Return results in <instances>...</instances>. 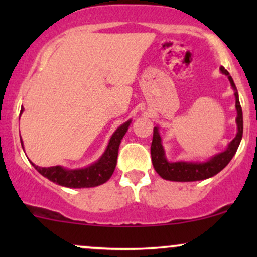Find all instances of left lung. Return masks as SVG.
I'll return each instance as SVG.
<instances>
[{
    "label": "left lung",
    "mask_w": 257,
    "mask_h": 257,
    "mask_svg": "<svg viewBox=\"0 0 257 257\" xmlns=\"http://www.w3.org/2000/svg\"><path fill=\"white\" fill-rule=\"evenodd\" d=\"M220 71L227 76L229 83H231L232 89L234 90L235 98V110H237V134L228 146L226 147L225 151L217 153L204 162H187V161H178L170 162L168 161L164 147L162 145V138L159 134L158 126L153 128V138L151 144V157L152 164L158 175L164 180L178 182H190V181H199V180H205L216 175L225 168L227 164L231 162L233 156L237 152L238 147L243 137V112H241L239 96H238L237 88H235L233 78L223 66L220 67Z\"/></svg>",
    "instance_id": "8db88e82"
}]
</instances>
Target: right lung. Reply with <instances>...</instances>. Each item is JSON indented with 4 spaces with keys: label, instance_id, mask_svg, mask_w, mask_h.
Masks as SVG:
<instances>
[{
    "label": "right lung",
    "instance_id": "1",
    "mask_svg": "<svg viewBox=\"0 0 257 257\" xmlns=\"http://www.w3.org/2000/svg\"><path fill=\"white\" fill-rule=\"evenodd\" d=\"M23 111H24V108L22 106L20 114L23 113ZM131 123L132 119L126 120L125 123H123L122 125H119L114 131L112 137L110 138V141H108L105 152L102 153L101 157L98 161L91 163L90 166L79 168V169H67V168L61 166L46 168L38 167L36 164L32 163V162H30V163L41 175L51 180L54 184L64 186V187L88 188L105 184L114 172L120 141H122L123 137L125 135ZM20 143H22V147L24 149V144H23L22 139H20Z\"/></svg>",
    "mask_w": 257,
    "mask_h": 257
}]
</instances>
